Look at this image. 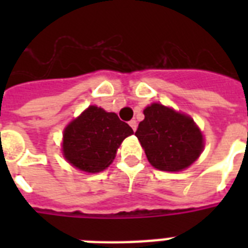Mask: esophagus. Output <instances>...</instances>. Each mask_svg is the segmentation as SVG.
I'll use <instances>...</instances> for the list:
<instances>
[{"label":"esophagus","mask_w":248,"mask_h":248,"mask_svg":"<svg viewBox=\"0 0 248 248\" xmlns=\"http://www.w3.org/2000/svg\"><path fill=\"white\" fill-rule=\"evenodd\" d=\"M128 124L131 126V128H132V130H134V131H136V127H138V124H136V121H135V120L130 121V122H128Z\"/></svg>","instance_id":"esophagus-1"}]
</instances>
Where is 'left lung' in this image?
<instances>
[{"label":"left lung","mask_w":248,"mask_h":248,"mask_svg":"<svg viewBox=\"0 0 248 248\" xmlns=\"http://www.w3.org/2000/svg\"><path fill=\"white\" fill-rule=\"evenodd\" d=\"M144 116L135 135L155 169L181 171L200 157L203 136L190 117L161 104L147 107Z\"/></svg>","instance_id":"1"}]
</instances>
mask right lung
I'll return each mask as SVG.
<instances>
[{"instance_id": "right-lung-1", "label": "right lung", "mask_w": 248, "mask_h": 248, "mask_svg": "<svg viewBox=\"0 0 248 248\" xmlns=\"http://www.w3.org/2000/svg\"><path fill=\"white\" fill-rule=\"evenodd\" d=\"M131 134L132 128L116 113L91 105L65 128L64 157L82 171L99 172L112 163L117 148Z\"/></svg>"}]
</instances>
